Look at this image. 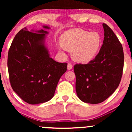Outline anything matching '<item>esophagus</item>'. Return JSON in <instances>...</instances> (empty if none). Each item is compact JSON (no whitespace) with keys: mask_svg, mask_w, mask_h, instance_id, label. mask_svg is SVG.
I'll list each match as a JSON object with an SVG mask.
<instances>
[{"mask_svg":"<svg viewBox=\"0 0 132 132\" xmlns=\"http://www.w3.org/2000/svg\"><path fill=\"white\" fill-rule=\"evenodd\" d=\"M72 67H73V66H72V65L71 63H68V65H67V68L68 70H70L72 69Z\"/></svg>","mask_w":132,"mask_h":132,"instance_id":"esophagus-1","label":"esophagus"}]
</instances>
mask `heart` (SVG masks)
<instances>
[{
  "mask_svg": "<svg viewBox=\"0 0 132 132\" xmlns=\"http://www.w3.org/2000/svg\"><path fill=\"white\" fill-rule=\"evenodd\" d=\"M61 43L65 49L73 51L75 60L88 62L95 58L102 44V38L97 32H89L82 29H72L61 37Z\"/></svg>",
  "mask_w": 132,
  "mask_h": 132,
  "instance_id": "obj_1",
  "label": "heart"
}]
</instances>
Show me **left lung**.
<instances>
[{
	"instance_id": "8db88e82",
	"label": "left lung",
	"mask_w": 132,
	"mask_h": 132,
	"mask_svg": "<svg viewBox=\"0 0 132 132\" xmlns=\"http://www.w3.org/2000/svg\"><path fill=\"white\" fill-rule=\"evenodd\" d=\"M104 40L99 53L86 64L74 66L76 90L82 102L98 104L114 93L120 84L124 67L122 45L112 30L105 23Z\"/></svg>"
}]
</instances>
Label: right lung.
Wrapping results in <instances>:
<instances>
[{
    "label": "right lung",
    "instance_id": "right-lung-1",
    "mask_svg": "<svg viewBox=\"0 0 132 132\" xmlns=\"http://www.w3.org/2000/svg\"><path fill=\"white\" fill-rule=\"evenodd\" d=\"M35 32L21 29L14 37L8 54L11 86L24 102L30 104L50 100L67 68V63L56 62L50 57L44 46L47 32L41 29Z\"/></svg>",
    "mask_w": 132,
    "mask_h": 132
}]
</instances>
